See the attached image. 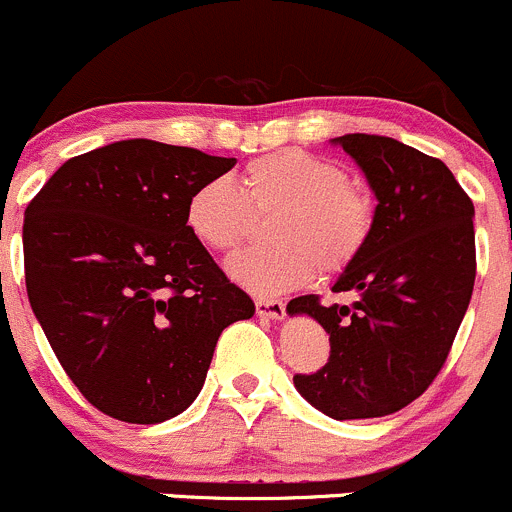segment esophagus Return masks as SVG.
Returning a JSON list of instances; mask_svg holds the SVG:
<instances>
[{
	"instance_id": "1",
	"label": "esophagus",
	"mask_w": 512,
	"mask_h": 512,
	"mask_svg": "<svg viewBox=\"0 0 512 512\" xmlns=\"http://www.w3.org/2000/svg\"><path fill=\"white\" fill-rule=\"evenodd\" d=\"M255 310L260 317H270V320H282L285 317V302L282 300H265V297H260V300L255 302Z\"/></svg>"
}]
</instances>
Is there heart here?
I'll list each match as a JSON object with an SVG mask.
<instances>
[{"instance_id":"b5f03b06","label":"heart","mask_w":512,"mask_h":512,"mask_svg":"<svg viewBox=\"0 0 512 512\" xmlns=\"http://www.w3.org/2000/svg\"><path fill=\"white\" fill-rule=\"evenodd\" d=\"M270 217V247L230 262V275L250 290L272 295L312 277L345 272L370 242L375 202L350 182L345 167L302 150H282L247 162L240 182L215 177L187 200L185 222L202 247L232 255Z\"/></svg>"}]
</instances>
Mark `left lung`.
<instances>
[{
  "label": "left lung",
  "instance_id": "obj_1",
  "mask_svg": "<svg viewBox=\"0 0 512 512\" xmlns=\"http://www.w3.org/2000/svg\"><path fill=\"white\" fill-rule=\"evenodd\" d=\"M377 197L375 230L332 292L352 305L290 300L330 335V357L295 388L335 420L398 413L430 388L448 360L475 285V207L438 157L393 137H337Z\"/></svg>",
  "mask_w": 512,
  "mask_h": 512
}]
</instances>
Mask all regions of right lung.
Segmentation results:
<instances>
[{"instance_id": "1", "label": "right lung", "mask_w": 512, "mask_h": 512, "mask_svg": "<svg viewBox=\"0 0 512 512\" xmlns=\"http://www.w3.org/2000/svg\"><path fill=\"white\" fill-rule=\"evenodd\" d=\"M235 162L122 140L64 162L27 205L29 305L69 380L109 418L155 425L190 408L220 332L255 315L185 222L192 192Z\"/></svg>"}]
</instances>
